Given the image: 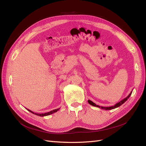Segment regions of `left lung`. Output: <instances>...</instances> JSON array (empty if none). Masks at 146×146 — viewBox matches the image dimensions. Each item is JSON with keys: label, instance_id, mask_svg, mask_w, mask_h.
<instances>
[{"label": "left lung", "instance_id": "left-lung-1", "mask_svg": "<svg viewBox=\"0 0 146 146\" xmlns=\"http://www.w3.org/2000/svg\"><path fill=\"white\" fill-rule=\"evenodd\" d=\"M131 93H132V91L130 92V93L129 95H128V96L126 97L125 98H124L123 99H122V100H121L120 102H119L118 103L114 105V106H111V107H100V106L98 105H96V104H94V102H92L91 100H88V103H89L90 105H91L92 106H94V107H98V108H101V109L105 110H110L114 109V108H117V107H120V106H121V105H122L123 103H125V102L127 100V99L130 98V96H131Z\"/></svg>", "mask_w": 146, "mask_h": 146}]
</instances>
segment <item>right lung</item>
Instances as JSON below:
<instances>
[{
    "instance_id": "1",
    "label": "right lung",
    "mask_w": 146,
    "mask_h": 146,
    "mask_svg": "<svg viewBox=\"0 0 146 146\" xmlns=\"http://www.w3.org/2000/svg\"><path fill=\"white\" fill-rule=\"evenodd\" d=\"M26 109H27V108H26ZM60 109V108H57V109H55V110H52V111H49V112L45 113H41V114L36 113H34V112H33L32 111H31V110H29V109H27V110H28L29 111H30V112H31V113H32L33 114H35V115H37V116H39L43 117V116H48V115H50V114H53V113H56V111H58Z\"/></svg>"
}]
</instances>
